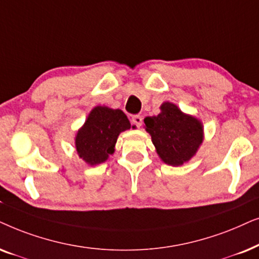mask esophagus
Returning a JSON list of instances; mask_svg holds the SVG:
<instances>
[{"mask_svg":"<svg viewBox=\"0 0 259 259\" xmlns=\"http://www.w3.org/2000/svg\"><path fill=\"white\" fill-rule=\"evenodd\" d=\"M142 117H141L140 115H135V116H133V118H132V123L134 124V125H136L137 127H140L141 125H142Z\"/></svg>","mask_w":259,"mask_h":259,"instance_id":"esophagus-1","label":"esophagus"}]
</instances>
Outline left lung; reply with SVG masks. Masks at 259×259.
<instances>
[{
  "label": "left lung",
  "instance_id": "left-lung-1",
  "mask_svg": "<svg viewBox=\"0 0 259 259\" xmlns=\"http://www.w3.org/2000/svg\"><path fill=\"white\" fill-rule=\"evenodd\" d=\"M158 156L170 165H180L194 156L202 143V125L194 117L185 115L177 105L163 103L161 113L144 118Z\"/></svg>",
  "mask_w": 259,
  "mask_h": 259
}]
</instances>
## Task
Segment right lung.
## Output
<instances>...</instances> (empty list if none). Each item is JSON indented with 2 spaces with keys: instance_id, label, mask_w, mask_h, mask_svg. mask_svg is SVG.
I'll list each match as a JSON object with an SVG mask.
<instances>
[{
  "instance_id": "right-lung-1",
  "label": "right lung",
  "mask_w": 259,
  "mask_h": 259,
  "mask_svg": "<svg viewBox=\"0 0 259 259\" xmlns=\"http://www.w3.org/2000/svg\"><path fill=\"white\" fill-rule=\"evenodd\" d=\"M130 122L122 110L96 106L75 137V148L89 164H98L113 153L118 135L130 129Z\"/></svg>"
}]
</instances>
